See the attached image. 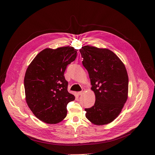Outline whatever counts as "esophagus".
Wrapping results in <instances>:
<instances>
[{
	"label": "esophagus",
	"mask_w": 155,
	"mask_h": 155,
	"mask_svg": "<svg viewBox=\"0 0 155 155\" xmlns=\"http://www.w3.org/2000/svg\"><path fill=\"white\" fill-rule=\"evenodd\" d=\"M85 88H83L81 91L78 92V94H79V95H82L83 94L84 92H85Z\"/></svg>",
	"instance_id": "34e87169"
}]
</instances>
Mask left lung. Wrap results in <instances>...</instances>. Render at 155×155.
I'll list each match as a JSON object with an SVG mask.
<instances>
[{"label": "left lung", "mask_w": 155, "mask_h": 155, "mask_svg": "<svg viewBox=\"0 0 155 155\" xmlns=\"http://www.w3.org/2000/svg\"><path fill=\"white\" fill-rule=\"evenodd\" d=\"M79 51L96 96L94 105L85 109L86 118L97 125L109 124L118 116L128 97L125 65L109 49L85 46Z\"/></svg>", "instance_id": "left-lung-1"}]
</instances>
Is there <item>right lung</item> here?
<instances>
[{"label":"right lung","instance_id":"1","mask_svg":"<svg viewBox=\"0 0 155 155\" xmlns=\"http://www.w3.org/2000/svg\"><path fill=\"white\" fill-rule=\"evenodd\" d=\"M78 50L71 46L45 48L28 67L25 79L26 101L37 118L55 124L67 116V106L75 96L68 92L64 76L67 65L76 58Z\"/></svg>","mask_w":155,"mask_h":155}]
</instances>
